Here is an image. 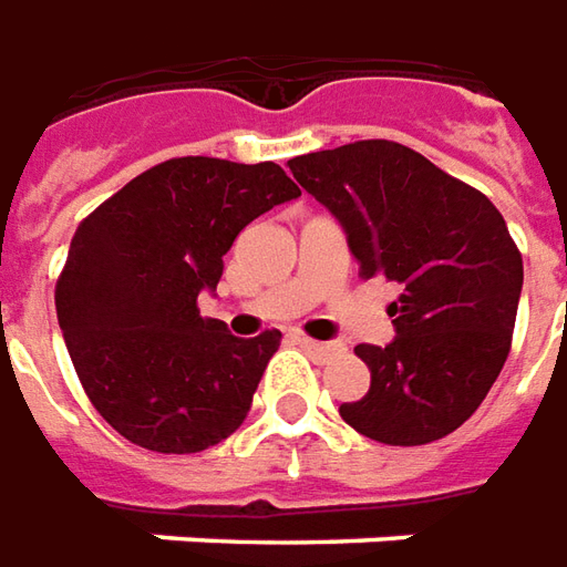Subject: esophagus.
<instances>
[{
	"label": "esophagus",
	"instance_id": "1",
	"mask_svg": "<svg viewBox=\"0 0 567 567\" xmlns=\"http://www.w3.org/2000/svg\"><path fill=\"white\" fill-rule=\"evenodd\" d=\"M296 341L302 344L305 351H311L317 357H329L336 354V344H327V341H317V339H308V336H296Z\"/></svg>",
	"mask_w": 567,
	"mask_h": 567
}]
</instances>
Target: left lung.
Wrapping results in <instances>:
<instances>
[{
	"instance_id": "1",
	"label": "left lung",
	"mask_w": 567,
	"mask_h": 567,
	"mask_svg": "<svg viewBox=\"0 0 567 567\" xmlns=\"http://www.w3.org/2000/svg\"><path fill=\"white\" fill-rule=\"evenodd\" d=\"M290 171L344 226L360 277L403 287L388 305L396 339L354 348L372 384L341 419L384 445L443 440L480 409L513 344L522 252L504 216L393 140L308 152Z\"/></svg>"
}]
</instances>
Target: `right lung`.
Segmentation results:
<instances>
[{
    "label": "right lung",
    "mask_w": 567,
    "mask_h": 567,
    "mask_svg": "<svg viewBox=\"0 0 567 567\" xmlns=\"http://www.w3.org/2000/svg\"><path fill=\"white\" fill-rule=\"evenodd\" d=\"M302 192L275 162L171 158L87 213L54 305L87 400L124 440L162 455L223 443L250 412L277 329L238 339L200 317L223 256L256 216Z\"/></svg>",
    "instance_id": "1"
}]
</instances>
